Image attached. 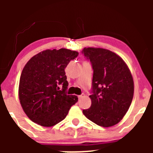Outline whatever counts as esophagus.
Masks as SVG:
<instances>
[{
  "mask_svg": "<svg viewBox=\"0 0 153 153\" xmlns=\"http://www.w3.org/2000/svg\"><path fill=\"white\" fill-rule=\"evenodd\" d=\"M82 96H83V94H82V95H79V96H78V99H81V98L82 97Z\"/></svg>",
  "mask_w": 153,
  "mask_h": 153,
  "instance_id": "obj_1",
  "label": "esophagus"
}]
</instances>
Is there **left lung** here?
I'll list each match as a JSON object with an SVG mask.
<instances>
[{
	"instance_id": "obj_1",
	"label": "left lung",
	"mask_w": 153,
	"mask_h": 153,
	"mask_svg": "<svg viewBox=\"0 0 153 153\" xmlns=\"http://www.w3.org/2000/svg\"><path fill=\"white\" fill-rule=\"evenodd\" d=\"M94 70L91 106L82 113L97 125L108 127L122 120L130 106L134 81L124 60L111 51L88 47L82 50Z\"/></svg>"
}]
</instances>
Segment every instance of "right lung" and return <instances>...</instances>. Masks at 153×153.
<instances>
[{
  "instance_id": "obj_1",
  "label": "right lung",
  "mask_w": 153,
  "mask_h": 153,
  "mask_svg": "<svg viewBox=\"0 0 153 153\" xmlns=\"http://www.w3.org/2000/svg\"><path fill=\"white\" fill-rule=\"evenodd\" d=\"M78 55V52L67 49L47 50L31 57L24 66L19 81V100L32 122L52 127L65 118L78 101L77 96L67 94L65 72L68 63Z\"/></svg>"
}]
</instances>
